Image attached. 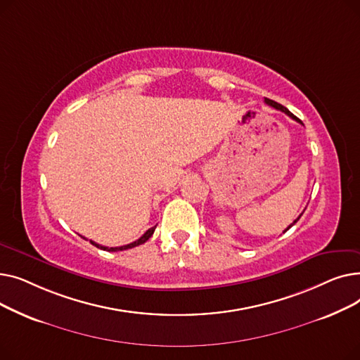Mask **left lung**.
<instances>
[{
    "label": "left lung",
    "mask_w": 360,
    "mask_h": 360,
    "mask_svg": "<svg viewBox=\"0 0 360 360\" xmlns=\"http://www.w3.org/2000/svg\"><path fill=\"white\" fill-rule=\"evenodd\" d=\"M266 103H267V105H270V106H271V108H274V109H277V110H281V112H285V113H286V115H289V117H290V118H292V120H295V121H297V122H300V121H299V120H297V118H296V117H295V115H293V113H292V112H290V110H289V109H288V108H285V106H281V105H280V103H277V102H274V101H270V99H267V98H266ZM300 216H302V214H300ZM300 216H299V217H297V219H296V220H295V221H293V223H292V224H290V226H289V228H288V229H286V231H285V232H288V231H289V229H290V228H292V226H293V224H295V223H296V221H297V220H299V219H300Z\"/></svg>",
    "instance_id": "obj_1"
}]
</instances>
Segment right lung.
Masks as SVG:
<instances>
[{"mask_svg":"<svg viewBox=\"0 0 360 360\" xmlns=\"http://www.w3.org/2000/svg\"><path fill=\"white\" fill-rule=\"evenodd\" d=\"M155 229H156V226H153V228H150L140 239H137V240H134V242H131V243H128V245H122V247H112V248H108V247H103V245H99V243H96V242H93V240H90L94 247H98V248H101V250H103V251H109V252H117V251H124V250H129V248H134V247H139V245H141V243H144L146 240H148L150 238H151V235H153V232H155Z\"/></svg>","mask_w":360,"mask_h":360,"instance_id":"add662e5","label":"right lung"}]
</instances>
